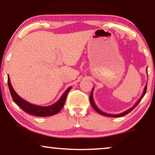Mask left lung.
Returning <instances> with one entry per match:
<instances>
[{
    "mask_svg": "<svg viewBox=\"0 0 155 155\" xmlns=\"http://www.w3.org/2000/svg\"><path fill=\"white\" fill-rule=\"evenodd\" d=\"M147 84H146L145 87V88H144L143 94H142V96L140 97V98L139 99V100H137V102L135 104V105L133 106V107H131L130 109L126 110V111L123 112V113H121V114H107V113H105V112L101 111V110L99 109V108L97 107L96 105H95L94 101V99H93V90H94V87H93L92 92H91V94H90V104H91V105L92 106V107L94 108V109L95 110V111H96L97 112V113H99V114H101V115H103V116H109V117H114V118H116V117H120V116H125V115H126V114H128L129 113V112H130L131 111H132V110H133V109H134V108H135V107H136V106H137V104H138L140 101L142 100V99H143V97L145 96V93H146V91H147Z\"/></svg>",
    "mask_w": 155,
    "mask_h": 155,
    "instance_id": "left-lung-1",
    "label": "left lung"
}]
</instances>
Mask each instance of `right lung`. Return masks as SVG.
<instances>
[{
    "mask_svg": "<svg viewBox=\"0 0 155 155\" xmlns=\"http://www.w3.org/2000/svg\"><path fill=\"white\" fill-rule=\"evenodd\" d=\"M8 87H9L12 98L17 105L19 106L23 111L27 112V114L36 116H42V117L53 116L58 114L64 106L68 93L72 87H70L69 88H68L65 91V92L63 93L62 96L61 97V98L59 99V100L56 101V103H54V104L47 106V107H40V106L32 104L25 101V99H23L22 97H20L17 94L13 87H12L11 83H10L9 75L8 76Z\"/></svg>",
    "mask_w": 155,
    "mask_h": 155,
    "instance_id": "add662e5",
    "label": "right lung"
}]
</instances>
